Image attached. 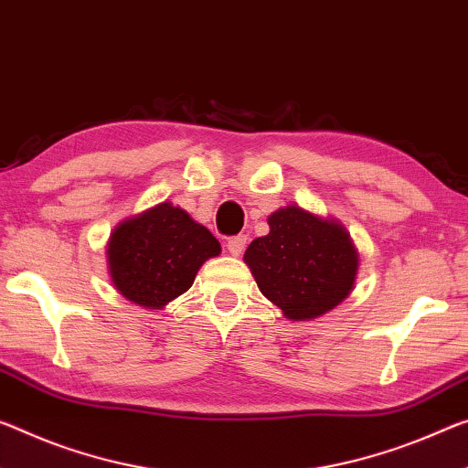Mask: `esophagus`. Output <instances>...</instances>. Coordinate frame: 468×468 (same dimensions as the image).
Instances as JSON below:
<instances>
[{
	"label": "esophagus",
	"instance_id": "esophagus-1",
	"mask_svg": "<svg viewBox=\"0 0 468 468\" xmlns=\"http://www.w3.org/2000/svg\"><path fill=\"white\" fill-rule=\"evenodd\" d=\"M248 246V237L246 235H235L231 239L227 241V250L231 256H241L246 251Z\"/></svg>",
	"mask_w": 468,
	"mask_h": 468
}]
</instances>
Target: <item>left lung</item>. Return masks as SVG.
I'll return each mask as SVG.
<instances>
[{"instance_id": "obj_1", "label": "left lung", "mask_w": 468, "mask_h": 468, "mask_svg": "<svg viewBox=\"0 0 468 468\" xmlns=\"http://www.w3.org/2000/svg\"><path fill=\"white\" fill-rule=\"evenodd\" d=\"M269 235L248 246L243 261L264 298L292 321H313L350 295L358 251L344 225L300 206L269 217Z\"/></svg>"}]
</instances>
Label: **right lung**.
<instances>
[{"mask_svg":"<svg viewBox=\"0 0 468 468\" xmlns=\"http://www.w3.org/2000/svg\"><path fill=\"white\" fill-rule=\"evenodd\" d=\"M108 269L114 287L144 308L160 310L194 285L220 243L204 225L170 202L122 220L108 241Z\"/></svg>","mask_w":468,"mask_h":468,"instance_id":"obj_1","label":"right lung"}]
</instances>
